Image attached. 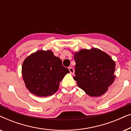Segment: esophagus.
<instances>
[{
    "label": "esophagus",
    "instance_id": "1",
    "mask_svg": "<svg viewBox=\"0 0 131 131\" xmlns=\"http://www.w3.org/2000/svg\"><path fill=\"white\" fill-rule=\"evenodd\" d=\"M69 70L70 72V73H71V74H74V69H73L72 67H69Z\"/></svg>",
    "mask_w": 131,
    "mask_h": 131
}]
</instances>
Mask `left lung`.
Listing matches in <instances>:
<instances>
[{
	"label": "left lung",
	"instance_id": "obj_1",
	"mask_svg": "<svg viewBox=\"0 0 131 131\" xmlns=\"http://www.w3.org/2000/svg\"><path fill=\"white\" fill-rule=\"evenodd\" d=\"M76 62L73 79L91 96H100L115 80L116 63L110 55L98 48L83 49L74 53Z\"/></svg>",
	"mask_w": 131,
	"mask_h": 131
}]
</instances>
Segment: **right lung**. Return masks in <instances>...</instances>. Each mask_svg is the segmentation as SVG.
Listing matches in <instances>:
<instances>
[{
  "label": "right lung",
  "mask_w": 131,
  "mask_h": 131,
  "mask_svg": "<svg viewBox=\"0 0 131 131\" xmlns=\"http://www.w3.org/2000/svg\"><path fill=\"white\" fill-rule=\"evenodd\" d=\"M67 68L51 50H39L25 59L21 73L26 86L37 96H50L58 91L60 82L67 73Z\"/></svg>",
  "instance_id": "1"
}]
</instances>
